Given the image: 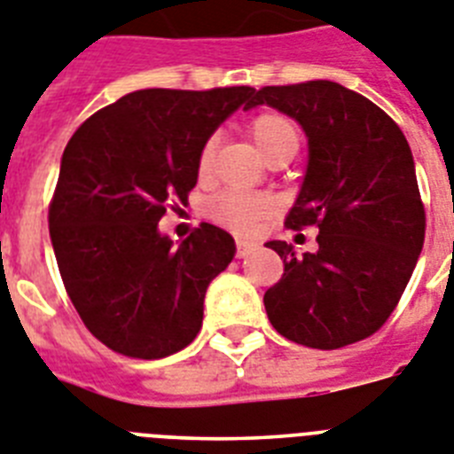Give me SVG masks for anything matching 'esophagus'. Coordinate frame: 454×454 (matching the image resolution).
Segmentation results:
<instances>
[{"instance_id": "34e87169", "label": "esophagus", "mask_w": 454, "mask_h": 454, "mask_svg": "<svg viewBox=\"0 0 454 454\" xmlns=\"http://www.w3.org/2000/svg\"><path fill=\"white\" fill-rule=\"evenodd\" d=\"M235 247H238V256L245 258V256H249L251 251L256 249V242H249V239H238V242H235Z\"/></svg>"}]
</instances>
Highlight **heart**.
<instances>
[{
  "instance_id": "1",
  "label": "heart",
  "mask_w": 454,
  "mask_h": 454,
  "mask_svg": "<svg viewBox=\"0 0 454 454\" xmlns=\"http://www.w3.org/2000/svg\"><path fill=\"white\" fill-rule=\"evenodd\" d=\"M247 129L268 163L293 159L298 154V129L281 113H261L249 121ZM212 159H215V140H207L198 154V173L207 175L212 168ZM268 209L270 200L265 196L247 192H223L209 200L207 216L235 233H251L258 226V221L268 215Z\"/></svg>"
}]
</instances>
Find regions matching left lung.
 <instances>
[{
  "mask_svg": "<svg viewBox=\"0 0 454 454\" xmlns=\"http://www.w3.org/2000/svg\"><path fill=\"white\" fill-rule=\"evenodd\" d=\"M293 117L309 140L302 189L286 226L318 228V249L265 247L284 261L265 293L281 337L333 350L367 339L390 318L425 242V205L411 147L387 113L330 80L262 87L251 106Z\"/></svg>",
  "mask_w": 454,
  "mask_h": 454,
  "instance_id": "8db88e82",
  "label": "left lung"
}]
</instances>
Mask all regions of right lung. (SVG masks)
<instances>
[{
  "instance_id": "obj_1",
  "label": "right lung",
  "mask_w": 454,
  "mask_h": 454,
  "mask_svg": "<svg viewBox=\"0 0 454 454\" xmlns=\"http://www.w3.org/2000/svg\"><path fill=\"white\" fill-rule=\"evenodd\" d=\"M254 97V87L138 90L68 140L48 209L52 249L75 311L115 353L156 360L200 333L205 291L235 239L200 223L173 245L159 221L196 186L200 147Z\"/></svg>"
}]
</instances>
